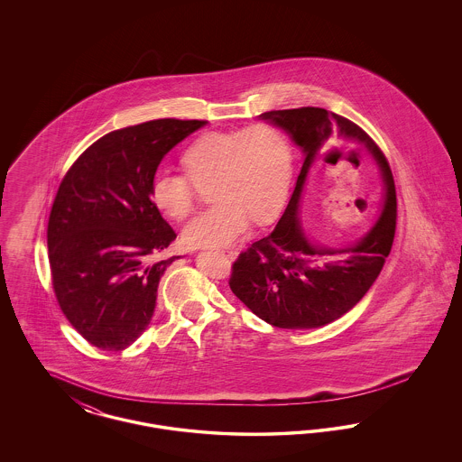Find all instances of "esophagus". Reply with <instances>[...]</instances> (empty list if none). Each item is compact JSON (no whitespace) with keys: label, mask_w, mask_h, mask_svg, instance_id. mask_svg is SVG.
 <instances>
[{"label":"esophagus","mask_w":462,"mask_h":462,"mask_svg":"<svg viewBox=\"0 0 462 462\" xmlns=\"http://www.w3.org/2000/svg\"><path fill=\"white\" fill-rule=\"evenodd\" d=\"M220 253H223V254L228 256V258H232V260L237 256V251H236V249H220Z\"/></svg>","instance_id":"esophagus-1"}]
</instances>
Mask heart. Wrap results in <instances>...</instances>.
<instances>
[{
	"mask_svg": "<svg viewBox=\"0 0 462 462\" xmlns=\"http://www.w3.org/2000/svg\"><path fill=\"white\" fill-rule=\"evenodd\" d=\"M187 171L157 170L151 180V200L175 220L185 218L209 183L215 202L183 228L194 245H228L256 223L273 218L289 190L292 154L287 136L277 126L258 123L236 132L198 136L181 154Z\"/></svg>",
	"mask_w": 462,
	"mask_h": 462,
	"instance_id": "1",
	"label": "heart"
}]
</instances>
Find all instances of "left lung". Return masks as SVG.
Masks as SVG:
<instances>
[{"instance_id": "left-lung-1", "label": "left lung", "mask_w": 462, "mask_h": 462, "mask_svg": "<svg viewBox=\"0 0 462 462\" xmlns=\"http://www.w3.org/2000/svg\"><path fill=\"white\" fill-rule=\"evenodd\" d=\"M262 117L286 130L301 147L305 161L282 218L266 237L253 242L237 256L228 286L254 315L275 328H320L350 311L364 298L388 258L396 228L395 181L373 138L339 114L300 107L264 112ZM337 137L364 144L378 161L385 181L380 220L350 250L313 246L297 218L307 171L319 149Z\"/></svg>"}]
</instances>
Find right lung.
Here are the masks:
<instances>
[{"label": "right lung", "mask_w": 462, "mask_h": 462, "mask_svg": "<svg viewBox=\"0 0 462 462\" xmlns=\"http://www.w3.org/2000/svg\"><path fill=\"white\" fill-rule=\"evenodd\" d=\"M208 121L155 119L107 133L60 181L48 218L51 286L70 326L89 345L121 352L154 315L166 266L154 262L175 241L151 200L162 157Z\"/></svg>", "instance_id": "1"}]
</instances>
